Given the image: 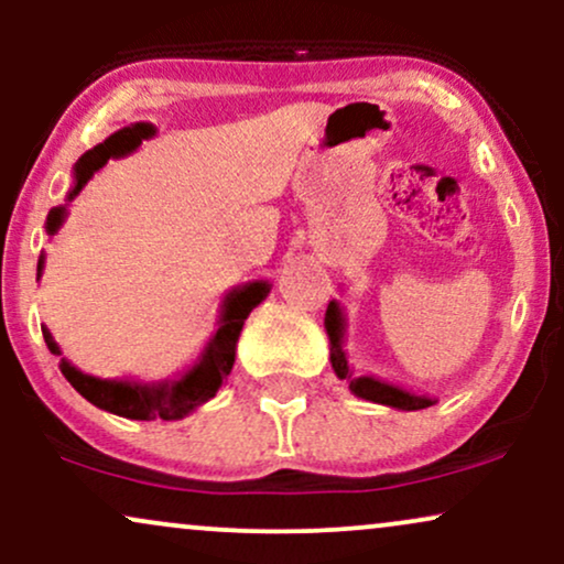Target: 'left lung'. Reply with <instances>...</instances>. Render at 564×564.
<instances>
[{"label":"left lung","instance_id":"obj_1","mask_svg":"<svg viewBox=\"0 0 564 564\" xmlns=\"http://www.w3.org/2000/svg\"><path fill=\"white\" fill-rule=\"evenodd\" d=\"M328 334V345H332V368L339 379H345L349 384L352 394L358 398L371 400V403L398 408V411H422V408L435 405L437 400L430 398V394H419L411 390H403V387L390 384V381L377 379V377H358L347 364L345 352V313H341V304L332 300L326 310V321H323Z\"/></svg>","mask_w":564,"mask_h":564}]
</instances>
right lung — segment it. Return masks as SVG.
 <instances>
[{
	"instance_id": "1",
	"label": "right lung",
	"mask_w": 564,
	"mask_h": 564,
	"mask_svg": "<svg viewBox=\"0 0 564 564\" xmlns=\"http://www.w3.org/2000/svg\"><path fill=\"white\" fill-rule=\"evenodd\" d=\"M156 134V127L148 124V121H138V124H129L119 132H113L111 138L97 142L93 151H87L84 156L74 164V185H70L66 200H74L82 193V187L93 180L97 170L108 164V159H121L129 156L132 151H138L142 140H151ZM68 217V204L55 206L50 209L44 230L47 236H55L63 228ZM44 273V254L39 257L36 264V281ZM270 281H249L243 286L230 289L225 294L223 307H219V321L217 332L212 334V339L206 341L204 352L198 355V360L193 366H187L177 379H164V381H138V379H100L93 373H84L76 368L70 360L61 358V371L63 377L70 381L76 392L84 400L102 408V411L116 413V416L134 419V422H153V419H164V422H177L185 419L187 413L196 411L198 405H204L206 400H212L217 394L223 381L230 377L232 364H236V345L238 336H241L243 321L249 318L251 310L257 307L262 300H268ZM44 341H47L50 352L63 355L57 341L50 334V328L42 326Z\"/></svg>"
}]
</instances>
